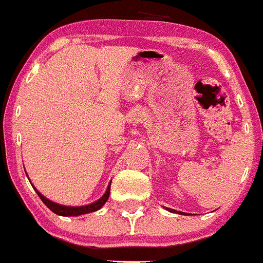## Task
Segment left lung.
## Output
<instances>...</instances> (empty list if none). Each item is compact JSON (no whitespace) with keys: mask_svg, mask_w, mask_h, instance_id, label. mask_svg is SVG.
Listing matches in <instances>:
<instances>
[{"mask_svg":"<svg viewBox=\"0 0 263 263\" xmlns=\"http://www.w3.org/2000/svg\"><path fill=\"white\" fill-rule=\"evenodd\" d=\"M165 210L171 211V213H177V210H173V209H169V208H165ZM179 214H182V213H179ZM184 214H185V213H184Z\"/></svg>","mask_w":263,"mask_h":263,"instance_id":"left-lung-1","label":"left lung"}]
</instances>
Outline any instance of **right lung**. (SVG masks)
I'll return each instance as SVG.
<instances>
[{
  "instance_id": "add662e5",
  "label": "right lung",
  "mask_w": 263,
  "mask_h": 263,
  "mask_svg": "<svg viewBox=\"0 0 263 263\" xmlns=\"http://www.w3.org/2000/svg\"><path fill=\"white\" fill-rule=\"evenodd\" d=\"M33 188L35 190V192L38 193V196L41 197V200L43 201L44 205H46L50 211H53L54 214L60 215V216H80V215L98 211L99 209H102L103 206H104V203L107 202V200L109 198V193H110V183H109L104 195H103L99 200L94 201L92 203H89V205H85V206H66V205H60V203H57V202H53V201L48 200L46 196L42 195V193L39 192V191L36 190L34 185H33Z\"/></svg>"
}]
</instances>
